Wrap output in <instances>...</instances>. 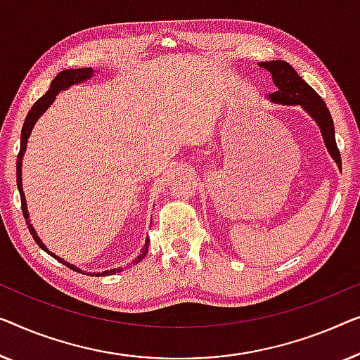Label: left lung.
<instances>
[{
  "mask_svg": "<svg viewBox=\"0 0 360 360\" xmlns=\"http://www.w3.org/2000/svg\"><path fill=\"white\" fill-rule=\"evenodd\" d=\"M259 67L272 75V79H274L277 88L274 94H269V99L276 104L302 105L318 124L328 151H330L333 160L336 161L338 168L341 169V153H339L336 139H334V124L330 110H328L325 101L320 98V94L298 77L292 65H288L287 62L272 60V62H261Z\"/></svg>",
  "mask_w": 360,
  "mask_h": 360,
  "instance_id": "1",
  "label": "left lung"
}]
</instances>
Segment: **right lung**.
I'll list each match as a JSON object with an SVG mask.
<instances>
[{"label": "right lung", "instance_id": "right-lung-1", "mask_svg": "<svg viewBox=\"0 0 360 360\" xmlns=\"http://www.w3.org/2000/svg\"><path fill=\"white\" fill-rule=\"evenodd\" d=\"M91 77H93V68H78V70H73V68H70V70H63V72H60L57 77L53 78V81H52V84H50V89L47 91V93H45L42 98H40L37 103H35L32 108H30V110H29V114H27V117H26V120H24V125H22V131H21V150H19V155H18V163H16V174H18V178H16V181H18V189H19V194H21V205H22V214H24V219L27 220V225H29V231H30V235H32V238L35 240V243H37V245L42 248V250L45 251V252H49L50 256H53L55 259L57 261H60L62 262V264H65V266H68L70 269H73V271H79L77 266H73V264H70V262H67L65 259H62V257H58V256H55L53 252H50L49 251V248L44 245L42 241H40V238L37 236V233H35V230L32 229V225H30V221H29V212H27V204H26V197H24V191H22V178H21V174H22V156H24V151H26V146H27V139H29V135H30V131H32V127L35 125V122H37V119L40 117V115H42L45 110L49 109V105L53 103L55 101V96H57L60 91H63V89H67V88H70V86H73V84H78V83H81V81H86V79H89ZM148 245H150V240L148 238H146L145 240V246H143V250H141V252H140V256H136L135 259H134V262H131V264H135V262H140L141 259H143L145 257V255L146 252H148ZM122 269H120V267H117V269H110V271H104V272H96V274H93V276H96V277H103V276H110V274H115V272H120ZM81 272V271H79Z\"/></svg>", "mask_w": 360, "mask_h": 360}]
</instances>
